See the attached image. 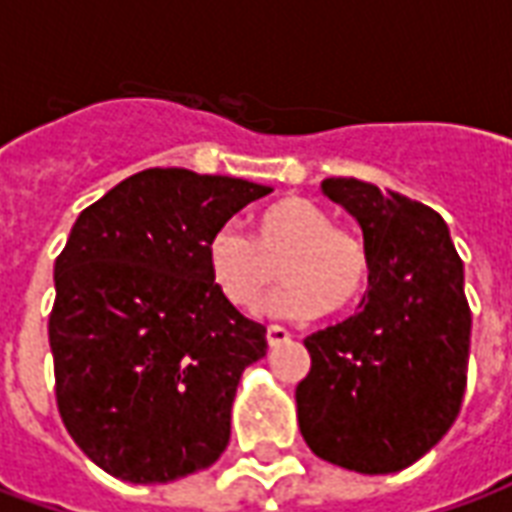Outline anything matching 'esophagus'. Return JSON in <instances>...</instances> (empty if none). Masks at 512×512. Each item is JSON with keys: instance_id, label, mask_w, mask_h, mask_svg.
Wrapping results in <instances>:
<instances>
[{"instance_id": "esophagus-1", "label": "esophagus", "mask_w": 512, "mask_h": 512, "mask_svg": "<svg viewBox=\"0 0 512 512\" xmlns=\"http://www.w3.org/2000/svg\"><path fill=\"white\" fill-rule=\"evenodd\" d=\"M266 343H268V348H279V345L290 343V332L288 329H282V326H268Z\"/></svg>"}]
</instances>
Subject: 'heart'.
Returning <instances> with one entry per match:
<instances>
[{"label": "heart", "instance_id": "heart-1", "mask_svg": "<svg viewBox=\"0 0 512 512\" xmlns=\"http://www.w3.org/2000/svg\"><path fill=\"white\" fill-rule=\"evenodd\" d=\"M279 263L288 285L266 307L279 318H312L323 307L348 310L370 282L365 244L337 230L332 216L307 197H288L266 208L257 219V238L227 222L208 241V277L235 310L260 307Z\"/></svg>", "mask_w": 512, "mask_h": 512}]
</instances>
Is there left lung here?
Here are the masks:
<instances>
[{"label": "left lung", "instance_id": "8db88e82", "mask_svg": "<svg viewBox=\"0 0 512 512\" xmlns=\"http://www.w3.org/2000/svg\"><path fill=\"white\" fill-rule=\"evenodd\" d=\"M321 191L362 227L370 288L356 315L304 340L301 436L334 466L400 472L461 411L472 337L463 263L428 205L356 178H326Z\"/></svg>", "mask_w": 512, "mask_h": 512}]
</instances>
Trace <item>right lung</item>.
<instances>
[{"instance_id": "right-lung-1", "label": "right lung", "mask_w": 512, "mask_h": 512, "mask_svg": "<svg viewBox=\"0 0 512 512\" xmlns=\"http://www.w3.org/2000/svg\"><path fill=\"white\" fill-rule=\"evenodd\" d=\"M266 194L244 178L142 169L73 224L49 318L57 406L117 480L169 483L227 450L241 373L268 345L213 288L208 241Z\"/></svg>"}]
</instances>
